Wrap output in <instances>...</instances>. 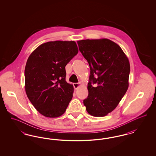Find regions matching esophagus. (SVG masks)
<instances>
[{
  "instance_id": "esophagus-1",
  "label": "esophagus",
  "mask_w": 156,
  "mask_h": 156,
  "mask_svg": "<svg viewBox=\"0 0 156 156\" xmlns=\"http://www.w3.org/2000/svg\"><path fill=\"white\" fill-rule=\"evenodd\" d=\"M73 85H74L75 89H77L81 86V84L79 83H75L73 84Z\"/></svg>"
}]
</instances>
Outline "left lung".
<instances>
[{
	"instance_id": "left-lung-1",
	"label": "left lung",
	"mask_w": 156,
	"mask_h": 156,
	"mask_svg": "<svg viewBox=\"0 0 156 156\" xmlns=\"http://www.w3.org/2000/svg\"><path fill=\"white\" fill-rule=\"evenodd\" d=\"M90 69L88 97L83 104L89 115L103 117L118 105L129 87L130 63L119 45L108 38L77 41ZM92 83H95L93 87Z\"/></svg>"
}]
</instances>
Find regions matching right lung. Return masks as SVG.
Segmentation results:
<instances>
[{"mask_svg": "<svg viewBox=\"0 0 156 156\" xmlns=\"http://www.w3.org/2000/svg\"><path fill=\"white\" fill-rule=\"evenodd\" d=\"M78 52L74 41H54L40 45L28 58L24 70L26 93L45 117L61 116L72 99L74 89L66 81L65 67Z\"/></svg>", "mask_w": 156, "mask_h": 156, "instance_id": "obj_1", "label": "right lung"}]
</instances>
